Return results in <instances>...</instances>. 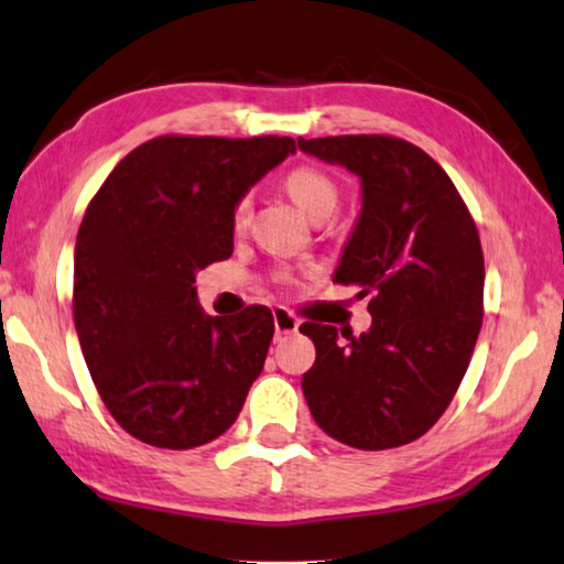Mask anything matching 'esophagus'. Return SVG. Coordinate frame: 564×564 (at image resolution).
<instances>
[{
    "label": "esophagus",
    "instance_id": "1",
    "mask_svg": "<svg viewBox=\"0 0 564 564\" xmlns=\"http://www.w3.org/2000/svg\"><path fill=\"white\" fill-rule=\"evenodd\" d=\"M273 327H275V337H285L299 332V319L293 314L285 312V308H275L273 312Z\"/></svg>",
    "mask_w": 564,
    "mask_h": 564
}]
</instances>
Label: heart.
Wrapping results in <instances>:
<instances>
[{
    "label": "heart",
    "mask_w": 564,
    "mask_h": 564,
    "mask_svg": "<svg viewBox=\"0 0 564 564\" xmlns=\"http://www.w3.org/2000/svg\"><path fill=\"white\" fill-rule=\"evenodd\" d=\"M285 192L293 202H296L301 209H304L308 217H329L332 212L337 209L339 202V188L335 181H332L327 173L319 169H312V165H299L285 173L283 178ZM250 212V199H245L237 204V219H245V214Z\"/></svg>",
    "instance_id": "obj_1"
}]
</instances>
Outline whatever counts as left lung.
<instances>
[{
    "label": "left lung",
    "mask_w": 564,
    "mask_h": 564,
    "mask_svg": "<svg viewBox=\"0 0 564 564\" xmlns=\"http://www.w3.org/2000/svg\"><path fill=\"white\" fill-rule=\"evenodd\" d=\"M299 150L360 181L332 281L358 283L372 316L360 337L301 324L316 347L301 378L308 411L350 447H401L444 414L470 365L486 281L478 229L442 165L406 140L299 138Z\"/></svg>",
    "instance_id": "obj_1"
}]
</instances>
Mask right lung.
Instances as JSON below:
<instances>
[{
    "instance_id": "add662e5",
    "label": "right lung",
    "mask_w": 564,
    "mask_h": 564,
    "mask_svg": "<svg viewBox=\"0 0 564 564\" xmlns=\"http://www.w3.org/2000/svg\"><path fill=\"white\" fill-rule=\"evenodd\" d=\"M296 153L291 138H155L94 196L74 250V324L94 386L127 434L192 449L235 424L273 314L209 316L196 273L232 256L245 194Z\"/></svg>"
}]
</instances>
